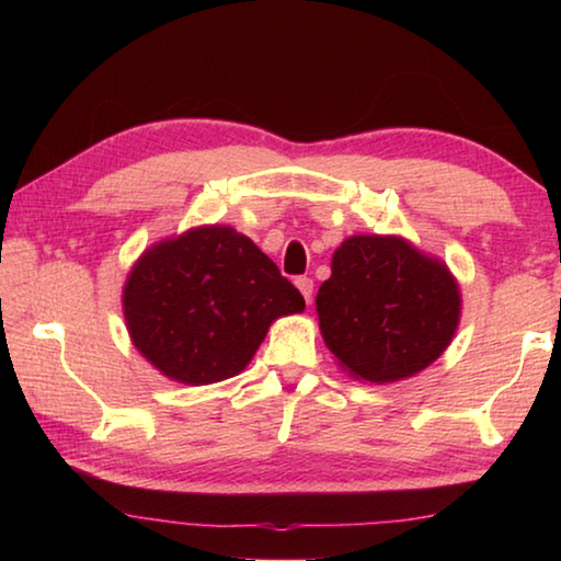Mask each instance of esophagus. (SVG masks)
I'll list each match as a JSON object with an SVG mask.
<instances>
[{"instance_id": "1", "label": "esophagus", "mask_w": 561, "mask_h": 561, "mask_svg": "<svg viewBox=\"0 0 561 561\" xmlns=\"http://www.w3.org/2000/svg\"><path fill=\"white\" fill-rule=\"evenodd\" d=\"M294 284H297V289L301 291V297L307 299V304H311V294H314V282H311L309 277H297V279H294Z\"/></svg>"}]
</instances>
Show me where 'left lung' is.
<instances>
[{"label": "left lung", "mask_w": 561, "mask_h": 561, "mask_svg": "<svg viewBox=\"0 0 561 561\" xmlns=\"http://www.w3.org/2000/svg\"><path fill=\"white\" fill-rule=\"evenodd\" d=\"M319 331L344 371L396 383L428 368L458 331L462 294L448 264L401 234H351L317 294Z\"/></svg>", "instance_id": "left-lung-1"}]
</instances>
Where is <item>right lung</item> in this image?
<instances>
[{"mask_svg":"<svg viewBox=\"0 0 561 561\" xmlns=\"http://www.w3.org/2000/svg\"><path fill=\"white\" fill-rule=\"evenodd\" d=\"M121 301L138 354L185 386L242 374L274 321L304 311L299 289L230 225L190 227L150 244Z\"/></svg>","mask_w":561,"mask_h":561,"instance_id":"right-lung-1","label":"right lung"}]
</instances>
